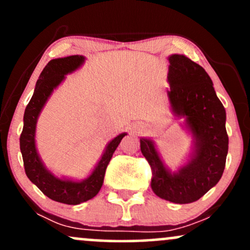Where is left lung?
<instances>
[{
    "label": "left lung",
    "instance_id": "obj_1",
    "mask_svg": "<svg viewBox=\"0 0 250 250\" xmlns=\"http://www.w3.org/2000/svg\"><path fill=\"white\" fill-rule=\"evenodd\" d=\"M167 90L174 115L185 119L193 136L190 159L171 173L150 139H140L141 151L150 165L151 189L163 200L186 205L202 197L219 182L228 154L226 110L207 71L185 55L169 56Z\"/></svg>",
    "mask_w": 250,
    "mask_h": 250
}]
</instances>
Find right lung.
Wrapping results in <instances>:
<instances>
[{
  "label": "right lung",
  "instance_id": "obj_1",
  "mask_svg": "<svg viewBox=\"0 0 250 250\" xmlns=\"http://www.w3.org/2000/svg\"><path fill=\"white\" fill-rule=\"evenodd\" d=\"M84 56L82 55H73L48 62L37 80L33 97L25 108L23 130L20 136V149L23 157L24 170L28 179L45 196L65 205H80L96 196L103 185L105 169L110 162L111 156L121 140L127 135L125 133L117 135L115 139L108 143L96 167L87 179L82 181H74L64 177L60 179L43 165L35 145L37 119L48 99L53 94L54 89L61 84L67 74L79 69L84 63Z\"/></svg>",
  "mask_w": 250,
  "mask_h": 250
}]
</instances>
